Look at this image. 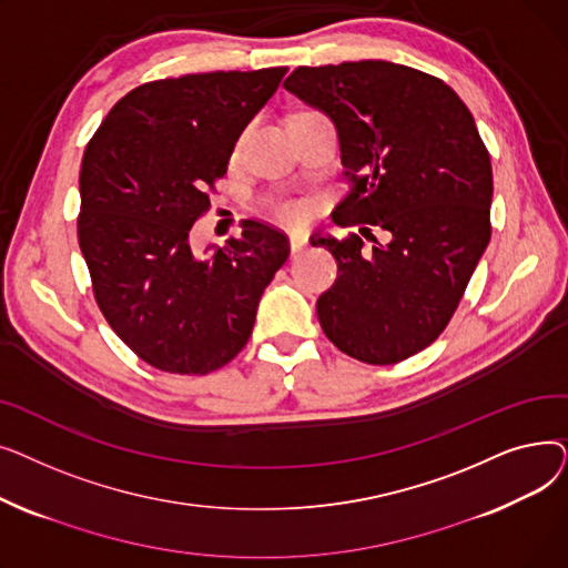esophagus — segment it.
Instances as JSON below:
<instances>
[{
    "label": "esophagus",
    "mask_w": 568,
    "mask_h": 568,
    "mask_svg": "<svg viewBox=\"0 0 568 568\" xmlns=\"http://www.w3.org/2000/svg\"><path fill=\"white\" fill-rule=\"evenodd\" d=\"M308 246V239L306 234H290V248H292V255H300L304 248Z\"/></svg>",
    "instance_id": "obj_1"
}]
</instances>
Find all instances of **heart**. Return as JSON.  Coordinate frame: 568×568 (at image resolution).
Returning a JSON list of instances; mask_svg holds the SVG:
<instances>
[{"label": "heart", "instance_id": "1", "mask_svg": "<svg viewBox=\"0 0 568 568\" xmlns=\"http://www.w3.org/2000/svg\"><path fill=\"white\" fill-rule=\"evenodd\" d=\"M283 216H285V219H294V216H296V209H294V206H285V209H283Z\"/></svg>", "mask_w": 568, "mask_h": 568}]
</instances>
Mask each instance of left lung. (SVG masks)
<instances>
[{"label": "left lung", "mask_w": 568, "mask_h": 568, "mask_svg": "<svg viewBox=\"0 0 568 568\" xmlns=\"http://www.w3.org/2000/svg\"><path fill=\"white\" fill-rule=\"evenodd\" d=\"M283 87L336 126L354 186L334 221L386 232L371 253L359 234L311 236L338 262L317 300L322 332L352 359L398 364L444 332L488 248V149L449 84L403 64L300 67Z\"/></svg>", "instance_id": "1"}]
</instances>
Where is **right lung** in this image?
Listing matches in <instances>:
<instances>
[{
  "instance_id": "obj_1",
  "label": "right lung",
  "mask_w": 568,
  "mask_h": 568,
  "mask_svg": "<svg viewBox=\"0 0 568 568\" xmlns=\"http://www.w3.org/2000/svg\"><path fill=\"white\" fill-rule=\"evenodd\" d=\"M285 67L214 71L135 87L84 149L78 239L97 304L142 362L206 375L244 349L287 236L244 221L242 239L195 253L206 186L274 97Z\"/></svg>"
}]
</instances>
